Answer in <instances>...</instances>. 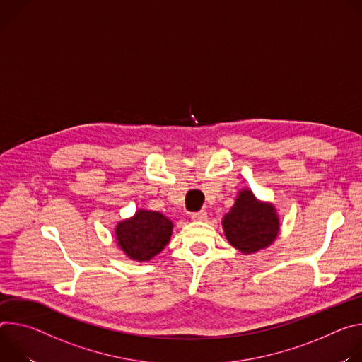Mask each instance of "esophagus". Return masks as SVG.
<instances>
[{"label":"esophagus","mask_w":362,"mask_h":362,"mask_svg":"<svg viewBox=\"0 0 362 362\" xmlns=\"http://www.w3.org/2000/svg\"><path fill=\"white\" fill-rule=\"evenodd\" d=\"M191 218L195 220V221H204V220H207V213H206V211L192 213V214H191Z\"/></svg>","instance_id":"34e87169"}]
</instances>
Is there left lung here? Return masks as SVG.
<instances>
[{
	"mask_svg": "<svg viewBox=\"0 0 362 362\" xmlns=\"http://www.w3.org/2000/svg\"><path fill=\"white\" fill-rule=\"evenodd\" d=\"M223 227L231 246L243 253H253L273 243L279 218L272 204L257 202L252 191L243 189L224 216Z\"/></svg>",
	"mask_w": 362,
	"mask_h": 362,
	"instance_id": "1",
	"label": "left lung"
}]
</instances>
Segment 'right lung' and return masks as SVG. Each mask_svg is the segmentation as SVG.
<instances>
[{
	"mask_svg": "<svg viewBox=\"0 0 362 362\" xmlns=\"http://www.w3.org/2000/svg\"><path fill=\"white\" fill-rule=\"evenodd\" d=\"M173 223L160 213L139 210L116 227L117 245L134 260H151L171 238Z\"/></svg>",
	"mask_w": 362,
	"mask_h": 362,
	"instance_id": "1",
	"label": "right lung"
}]
</instances>
